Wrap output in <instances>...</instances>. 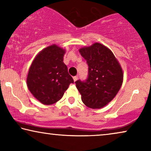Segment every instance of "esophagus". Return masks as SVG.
<instances>
[{
    "label": "esophagus",
    "instance_id": "34e87169",
    "mask_svg": "<svg viewBox=\"0 0 151 151\" xmlns=\"http://www.w3.org/2000/svg\"><path fill=\"white\" fill-rule=\"evenodd\" d=\"M73 80H74V82H76V80H78V76H73Z\"/></svg>",
    "mask_w": 151,
    "mask_h": 151
}]
</instances>
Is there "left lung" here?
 I'll use <instances>...</instances> for the list:
<instances>
[{
  "mask_svg": "<svg viewBox=\"0 0 151 151\" xmlns=\"http://www.w3.org/2000/svg\"><path fill=\"white\" fill-rule=\"evenodd\" d=\"M88 66V78L78 80L76 85L86 106L100 109L110 102L120 89L123 82L122 67L112 51L100 43L80 49Z\"/></svg>",
  "mask_w": 151,
  "mask_h": 151,
  "instance_id": "obj_1",
  "label": "left lung"
}]
</instances>
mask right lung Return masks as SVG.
Wrapping results in <instances>:
<instances>
[{
    "instance_id": "add662e5",
    "label": "right lung",
    "mask_w": 151,
    "mask_h": 151,
    "mask_svg": "<svg viewBox=\"0 0 151 151\" xmlns=\"http://www.w3.org/2000/svg\"><path fill=\"white\" fill-rule=\"evenodd\" d=\"M65 49L53 45L42 49L29 69L27 84L32 94L45 105L60 100L73 79L63 63Z\"/></svg>"
}]
</instances>
